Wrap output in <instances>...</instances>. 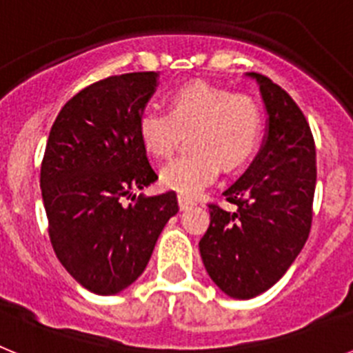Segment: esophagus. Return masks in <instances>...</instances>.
Segmentation results:
<instances>
[{"mask_svg":"<svg viewBox=\"0 0 353 353\" xmlns=\"http://www.w3.org/2000/svg\"><path fill=\"white\" fill-rule=\"evenodd\" d=\"M192 205H194V201H192V199H189V198H187V196H182V194L179 196V207H180V210H187V208H191Z\"/></svg>","mask_w":353,"mask_h":353,"instance_id":"esophagus-1","label":"esophagus"}]
</instances>
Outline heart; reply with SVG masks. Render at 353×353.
<instances>
[{
	"label": "heart",
	"instance_id": "1",
	"mask_svg": "<svg viewBox=\"0 0 353 353\" xmlns=\"http://www.w3.org/2000/svg\"><path fill=\"white\" fill-rule=\"evenodd\" d=\"M189 130L194 152L162 168L161 183L192 198L219 176L221 162L233 170L256 154L263 136V111L248 93L198 81L171 93L170 111L146 108L138 118L141 145L154 157H170L182 132Z\"/></svg>",
	"mask_w": 353,
	"mask_h": 353
}]
</instances>
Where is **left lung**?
<instances>
[{"label":"left lung","instance_id":"8db88e82","mask_svg":"<svg viewBox=\"0 0 353 353\" xmlns=\"http://www.w3.org/2000/svg\"><path fill=\"white\" fill-rule=\"evenodd\" d=\"M258 81L269 129L260 154L223 192L235 210L208 203L210 226L199 252L226 295L252 299L276 285L310 236L316 148L310 123L292 97L269 77Z\"/></svg>","mask_w":353,"mask_h":353}]
</instances>
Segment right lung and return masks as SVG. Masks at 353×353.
I'll return each instance as SVG.
<instances>
[{
	"label": "right lung",
	"mask_w": 353,
	"mask_h": 353,
	"mask_svg": "<svg viewBox=\"0 0 353 353\" xmlns=\"http://www.w3.org/2000/svg\"><path fill=\"white\" fill-rule=\"evenodd\" d=\"M157 77L130 72L83 88L58 113L43 152L40 187L52 249L67 272L99 295L141 276L162 228L179 212L173 191L130 194L159 179L138 134Z\"/></svg>",
	"instance_id": "1"
}]
</instances>
